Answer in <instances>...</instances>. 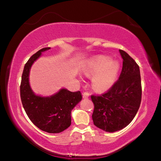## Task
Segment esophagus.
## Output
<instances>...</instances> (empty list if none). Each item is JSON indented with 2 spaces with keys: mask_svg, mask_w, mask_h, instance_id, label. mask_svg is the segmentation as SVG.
<instances>
[{
  "mask_svg": "<svg viewBox=\"0 0 161 161\" xmlns=\"http://www.w3.org/2000/svg\"><path fill=\"white\" fill-rule=\"evenodd\" d=\"M90 96V95L88 93H87V92H85V93H83V98L84 99H86V98H88Z\"/></svg>",
  "mask_w": 161,
  "mask_h": 161,
  "instance_id": "obj_1",
  "label": "esophagus"
}]
</instances>
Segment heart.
<instances>
[{"label": "heart", "instance_id": "b5f03b06", "mask_svg": "<svg viewBox=\"0 0 161 161\" xmlns=\"http://www.w3.org/2000/svg\"><path fill=\"white\" fill-rule=\"evenodd\" d=\"M119 68L120 64L118 61L111 60L105 55H97L86 61L84 70L87 74L94 75L92 84L95 89L104 91L114 84Z\"/></svg>", "mask_w": 161, "mask_h": 161}]
</instances>
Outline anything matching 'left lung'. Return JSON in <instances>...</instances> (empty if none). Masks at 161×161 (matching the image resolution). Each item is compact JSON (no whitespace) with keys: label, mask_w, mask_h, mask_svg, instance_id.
<instances>
[{"label":"left lung","mask_w":161,"mask_h":161,"mask_svg":"<svg viewBox=\"0 0 161 161\" xmlns=\"http://www.w3.org/2000/svg\"><path fill=\"white\" fill-rule=\"evenodd\" d=\"M119 52L123 59L119 80L107 93L91 96L95 106L92 115L94 125L111 133L122 129L133 120L141 102L139 66L124 50Z\"/></svg>","instance_id":"left-lung-1"}]
</instances>
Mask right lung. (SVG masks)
Masks as SVG:
<instances>
[{
    "label": "right lung",
    "mask_w": 161,
    "mask_h": 161,
    "mask_svg": "<svg viewBox=\"0 0 161 161\" xmlns=\"http://www.w3.org/2000/svg\"><path fill=\"white\" fill-rule=\"evenodd\" d=\"M50 49L44 47L30 58L24 66L20 86L23 107L30 120L39 129L50 133L64 131L71 125V111L82 96L80 91L70 92L62 88L50 96L35 93L30 84L31 67L42 53Z\"/></svg>",
    "instance_id": "1"
}]
</instances>
